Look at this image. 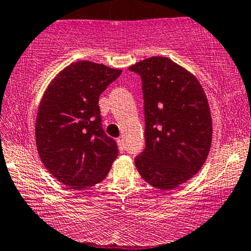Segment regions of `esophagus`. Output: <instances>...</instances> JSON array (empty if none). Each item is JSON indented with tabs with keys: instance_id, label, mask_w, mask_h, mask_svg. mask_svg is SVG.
<instances>
[{
	"instance_id": "esophagus-1",
	"label": "esophagus",
	"mask_w": 251,
	"mask_h": 251,
	"mask_svg": "<svg viewBox=\"0 0 251 251\" xmlns=\"http://www.w3.org/2000/svg\"><path fill=\"white\" fill-rule=\"evenodd\" d=\"M117 144H118V148H120L121 152H123V151H125V141H123V139L118 137V139H117Z\"/></svg>"
}]
</instances>
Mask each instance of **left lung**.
<instances>
[{"mask_svg": "<svg viewBox=\"0 0 251 251\" xmlns=\"http://www.w3.org/2000/svg\"><path fill=\"white\" fill-rule=\"evenodd\" d=\"M142 81L145 150L135 157L141 177L171 190L202 168L212 142L206 94L193 74L166 57H150L129 67Z\"/></svg>", "mask_w": 251, "mask_h": 251, "instance_id": "obj_1", "label": "left lung"}]
</instances>
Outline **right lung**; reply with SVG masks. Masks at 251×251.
<instances>
[{"mask_svg":"<svg viewBox=\"0 0 251 251\" xmlns=\"http://www.w3.org/2000/svg\"><path fill=\"white\" fill-rule=\"evenodd\" d=\"M122 71L90 61L64 68L43 96L36 142L48 171L71 189H87L106 177L118 146L101 125L99 97Z\"/></svg>","mask_w":251,"mask_h":251,"instance_id":"obj_1","label":"right lung"}]
</instances>
